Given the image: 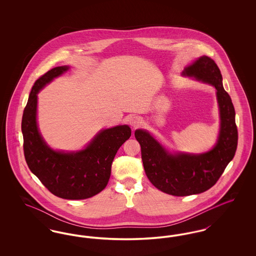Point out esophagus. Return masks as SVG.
Listing matches in <instances>:
<instances>
[{
  "label": "esophagus",
  "mask_w": 256,
  "mask_h": 256,
  "mask_svg": "<svg viewBox=\"0 0 256 256\" xmlns=\"http://www.w3.org/2000/svg\"><path fill=\"white\" fill-rule=\"evenodd\" d=\"M128 121H130V126H132L134 128H136L140 126H141V122H142L137 117H130V119Z\"/></svg>",
  "instance_id": "1"
}]
</instances>
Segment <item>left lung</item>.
<instances>
[{
    "mask_svg": "<svg viewBox=\"0 0 256 256\" xmlns=\"http://www.w3.org/2000/svg\"><path fill=\"white\" fill-rule=\"evenodd\" d=\"M184 76L210 84L217 89L220 130L216 146L202 154H170L146 130H137L144 169L150 182L169 195L184 196L206 192L218 182L235 156L238 130L235 110L224 89L218 65L206 56H200L183 71Z\"/></svg>",
    "mask_w": 256,
    "mask_h": 256,
    "instance_id": "left-lung-1",
    "label": "left lung"
}]
</instances>
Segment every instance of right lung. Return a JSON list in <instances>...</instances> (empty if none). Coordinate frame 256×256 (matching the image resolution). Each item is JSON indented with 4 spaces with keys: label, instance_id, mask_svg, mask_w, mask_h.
<instances>
[{
    "label": "right lung",
    "instance_id": "1",
    "mask_svg": "<svg viewBox=\"0 0 256 256\" xmlns=\"http://www.w3.org/2000/svg\"><path fill=\"white\" fill-rule=\"evenodd\" d=\"M68 69L67 66L52 68L34 82L22 118L23 148L30 170L52 194L66 200H84L106 188L112 161L130 137L132 130L128 126H118L102 130L86 148L78 152L65 154L50 148L37 128V93Z\"/></svg>",
    "mask_w": 256,
    "mask_h": 256
}]
</instances>
